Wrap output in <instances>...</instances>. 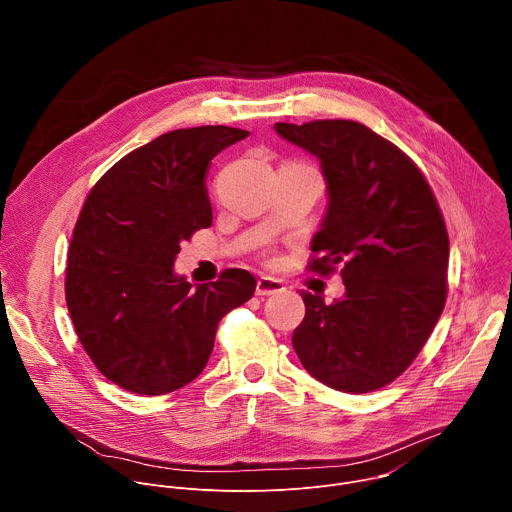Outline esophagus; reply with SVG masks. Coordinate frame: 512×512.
Returning <instances> with one entry per match:
<instances>
[{"label":"esophagus","mask_w":512,"mask_h":512,"mask_svg":"<svg viewBox=\"0 0 512 512\" xmlns=\"http://www.w3.org/2000/svg\"><path fill=\"white\" fill-rule=\"evenodd\" d=\"M285 287H283V283L279 281V279H275V277H259L257 279V287H255V294L257 296H273V294H281Z\"/></svg>","instance_id":"1"}]
</instances>
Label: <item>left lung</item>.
<instances>
[{
    "label": "left lung",
    "instance_id": "left-lung-1",
    "mask_svg": "<svg viewBox=\"0 0 512 512\" xmlns=\"http://www.w3.org/2000/svg\"><path fill=\"white\" fill-rule=\"evenodd\" d=\"M320 160L328 210L312 239L308 271L340 265L342 300L302 291L294 330L304 369L344 393H371L407 371L448 298L450 239L437 200L415 162L367 125L320 119L275 123Z\"/></svg>",
    "mask_w": 512,
    "mask_h": 512
}]
</instances>
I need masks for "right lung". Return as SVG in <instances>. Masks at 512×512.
Returning a JSON list of instances; mask_svg holds the SVG:
<instances>
[{"instance_id":"obj_1","label":"right lung","mask_w":512,"mask_h":512,"mask_svg":"<svg viewBox=\"0 0 512 512\" xmlns=\"http://www.w3.org/2000/svg\"><path fill=\"white\" fill-rule=\"evenodd\" d=\"M249 131H168L111 166L72 231L64 294L95 367L137 395H166L206 367L218 322L255 294V277L225 269L196 289L174 275L180 243L212 225L206 172Z\"/></svg>"}]
</instances>
